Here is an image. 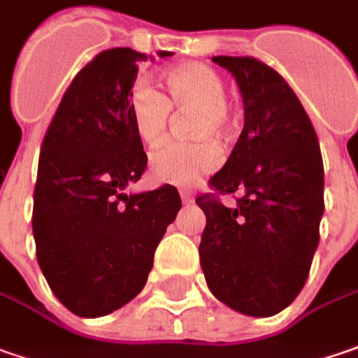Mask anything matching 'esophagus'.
Returning a JSON list of instances; mask_svg holds the SVG:
<instances>
[{"label": "esophagus", "mask_w": 358, "mask_h": 358, "mask_svg": "<svg viewBox=\"0 0 358 358\" xmlns=\"http://www.w3.org/2000/svg\"><path fill=\"white\" fill-rule=\"evenodd\" d=\"M180 198H182V204H192L194 202V194L190 190H182L180 192Z\"/></svg>", "instance_id": "1"}]
</instances>
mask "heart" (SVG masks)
Listing matches in <instances>:
<instances>
[{
  "mask_svg": "<svg viewBox=\"0 0 358 358\" xmlns=\"http://www.w3.org/2000/svg\"><path fill=\"white\" fill-rule=\"evenodd\" d=\"M164 84L170 100L148 84L134 90L130 103L134 128L142 142L156 146L166 136L172 106L182 112H198L194 138L206 142L192 146L170 142L150 158V172L158 182L190 188L222 162L220 148L210 140H226L232 130L224 82L218 71L204 64H180L164 73Z\"/></svg>",
  "mask_w": 358,
  "mask_h": 358,
  "instance_id": "heart-1",
  "label": "heart"
}]
</instances>
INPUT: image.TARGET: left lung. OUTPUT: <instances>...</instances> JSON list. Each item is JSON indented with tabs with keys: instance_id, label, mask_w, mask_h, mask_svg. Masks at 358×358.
<instances>
[{
	"instance_id": "8db88e82",
	"label": "left lung",
	"mask_w": 358,
	"mask_h": 358,
	"mask_svg": "<svg viewBox=\"0 0 358 358\" xmlns=\"http://www.w3.org/2000/svg\"><path fill=\"white\" fill-rule=\"evenodd\" d=\"M242 94L244 128L230 158L210 178L218 194L242 196L232 208L214 194L200 266L212 294L248 317H272L303 290L319 246L324 170L319 138L285 78L255 57L214 55Z\"/></svg>"
}]
</instances>
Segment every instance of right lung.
Segmentation results:
<instances>
[{"instance_id":"obj_1","label":"right lung","mask_w":358,"mask_h":358,"mask_svg":"<svg viewBox=\"0 0 358 358\" xmlns=\"http://www.w3.org/2000/svg\"><path fill=\"white\" fill-rule=\"evenodd\" d=\"M146 59L130 48L96 55L71 80L41 144L36 255L57 301L84 319L114 313L144 288L156 246L182 208L170 184L124 192L148 164L130 112Z\"/></svg>"}]
</instances>
